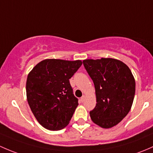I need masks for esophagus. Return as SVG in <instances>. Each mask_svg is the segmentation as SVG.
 <instances>
[{
	"label": "esophagus",
	"instance_id": "esophagus-1",
	"mask_svg": "<svg viewBox=\"0 0 153 153\" xmlns=\"http://www.w3.org/2000/svg\"><path fill=\"white\" fill-rule=\"evenodd\" d=\"M85 96H82V97L80 98V101H81L82 102H83L85 101Z\"/></svg>",
	"mask_w": 153,
	"mask_h": 153
}]
</instances>
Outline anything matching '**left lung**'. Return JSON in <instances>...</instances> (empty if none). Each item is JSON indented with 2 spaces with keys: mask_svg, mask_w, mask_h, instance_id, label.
Returning <instances> with one entry per match:
<instances>
[{
  "mask_svg": "<svg viewBox=\"0 0 153 153\" xmlns=\"http://www.w3.org/2000/svg\"><path fill=\"white\" fill-rule=\"evenodd\" d=\"M95 87L97 105L91 120L102 128H111L128 114L134 100L135 81L129 67L113 58L83 60Z\"/></svg>",
  "mask_w": 153,
  "mask_h": 153,
  "instance_id": "obj_1",
  "label": "left lung"
}]
</instances>
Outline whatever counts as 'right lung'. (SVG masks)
I'll list each match as a JSON object with an SVG mask.
<instances>
[{"mask_svg":"<svg viewBox=\"0 0 153 153\" xmlns=\"http://www.w3.org/2000/svg\"><path fill=\"white\" fill-rule=\"evenodd\" d=\"M82 64L81 60L46 59L28 74V103L37 122L47 130H62L71 119L78 100L74 95L69 79Z\"/></svg>","mask_w":153,"mask_h":153,"instance_id":"right-lung-1","label":"right lung"}]
</instances>
